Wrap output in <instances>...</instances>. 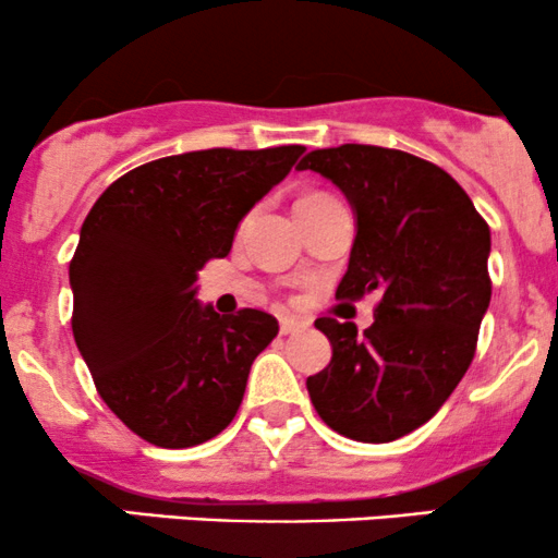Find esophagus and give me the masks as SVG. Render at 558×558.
<instances>
[{
  "instance_id": "1",
  "label": "esophagus",
  "mask_w": 558,
  "mask_h": 558,
  "mask_svg": "<svg viewBox=\"0 0 558 558\" xmlns=\"http://www.w3.org/2000/svg\"><path fill=\"white\" fill-rule=\"evenodd\" d=\"M304 328H306L304 319L291 317V315H280V332H283V336H291V332H299Z\"/></svg>"
}]
</instances>
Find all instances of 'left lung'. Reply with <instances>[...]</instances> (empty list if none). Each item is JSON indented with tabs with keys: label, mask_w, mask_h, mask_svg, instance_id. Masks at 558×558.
Masks as SVG:
<instances>
[{
	"label": "left lung",
	"mask_w": 558,
	"mask_h": 558,
	"mask_svg": "<svg viewBox=\"0 0 558 558\" xmlns=\"http://www.w3.org/2000/svg\"><path fill=\"white\" fill-rule=\"evenodd\" d=\"M299 170L328 178L354 209L336 299H380L362 336L354 323L317 319L332 356L306 390L336 433L388 444L425 425L475 356L490 304V228L446 170L407 151L343 144L310 151Z\"/></svg>",
	"instance_id": "1"
}]
</instances>
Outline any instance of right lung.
<instances>
[{"label":"right lung","instance_id":"add662e5","mask_svg":"<svg viewBox=\"0 0 558 558\" xmlns=\"http://www.w3.org/2000/svg\"><path fill=\"white\" fill-rule=\"evenodd\" d=\"M301 151L155 159L118 178L83 220L70 262L75 345L107 407L149 444L198 446L239 412L278 319L259 310L220 317L196 299V272L228 257L239 222Z\"/></svg>","mask_w":558,"mask_h":558}]
</instances>
